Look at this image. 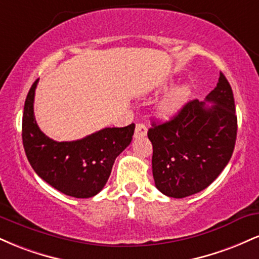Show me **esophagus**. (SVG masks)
<instances>
[{
  "label": "esophagus",
  "instance_id": "obj_1",
  "mask_svg": "<svg viewBox=\"0 0 259 259\" xmlns=\"http://www.w3.org/2000/svg\"><path fill=\"white\" fill-rule=\"evenodd\" d=\"M146 134H147V127H146V125H145V124H141V123L136 124L135 135H134L136 139L144 138V136H146Z\"/></svg>",
  "mask_w": 259,
  "mask_h": 259
}]
</instances>
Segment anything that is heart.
I'll return each instance as SVG.
<instances>
[{
  "instance_id": "1",
  "label": "heart",
  "mask_w": 259,
  "mask_h": 259,
  "mask_svg": "<svg viewBox=\"0 0 259 259\" xmlns=\"http://www.w3.org/2000/svg\"><path fill=\"white\" fill-rule=\"evenodd\" d=\"M190 94H191V90H190V88L187 85L178 86V88L173 89L164 99L160 101V113L164 115L173 114V113L177 112L186 102L187 99L190 97Z\"/></svg>"
}]
</instances>
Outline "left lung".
I'll use <instances>...</instances> for the list:
<instances>
[{
    "label": "left lung",
    "mask_w": 259,
    "mask_h": 259,
    "mask_svg": "<svg viewBox=\"0 0 259 259\" xmlns=\"http://www.w3.org/2000/svg\"><path fill=\"white\" fill-rule=\"evenodd\" d=\"M205 102H187L171 119L152 123V173L156 187L169 197L202 191L227 167L234 152L237 117L231 86L221 72Z\"/></svg>",
    "instance_id": "8db88e82"
}]
</instances>
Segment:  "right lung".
<instances>
[{
  "label": "right lung",
  "instance_id": "right-lung-1",
  "mask_svg": "<svg viewBox=\"0 0 259 259\" xmlns=\"http://www.w3.org/2000/svg\"><path fill=\"white\" fill-rule=\"evenodd\" d=\"M37 81L26 96L22 139L29 163L41 179L64 195L89 198L106 185L114 160L132 142L135 124L105 127L84 139L58 142L41 132L34 117Z\"/></svg>",
  "mask_w": 259,
  "mask_h": 259
}]
</instances>
